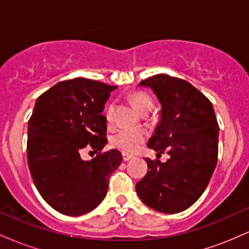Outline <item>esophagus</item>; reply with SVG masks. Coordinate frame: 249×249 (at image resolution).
Instances as JSON below:
<instances>
[{"label": "esophagus", "instance_id": "34e87169", "mask_svg": "<svg viewBox=\"0 0 249 249\" xmlns=\"http://www.w3.org/2000/svg\"><path fill=\"white\" fill-rule=\"evenodd\" d=\"M133 157L132 156H130V154H126V153H124L123 154V160L124 161H128V160H131V159H132Z\"/></svg>", "mask_w": 249, "mask_h": 249}]
</instances>
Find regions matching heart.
Wrapping results in <instances>:
<instances>
[{
    "mask_svg": "<svg viewBox=\"0 0 249 249\" xmlns=\"http://www.w3.org/2000/svg\"><path fill=\"white\" fill-rule=\"evenodd\" d=\"M130 101L133 107L138 111L142 108L152 105V99L151 97L144 92H134L130 96ZM107 121H111L113 116V105H108L105 112ZM145 139V133L141 130H134V128H122L116 134H113L111 138V145L113 147L118 148L123 152H134L141 147Z\"/></svg>",
    "mask_w": 249,
    "mask_h": 249,
    "instance_id": "1",
    "label": "heart"
}]
</instances>
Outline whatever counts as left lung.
I'll return each instance as SVG.
<instances>
[{
	"mask_svg": "<svg viewBox=\"0 0 249 249\" xmlns=\"http://www.w3.org/2000/svg\"><path fill=\"white\" fill-rule=\"evenodd\" d=\"M161 105L160 122L147 146L165 150L167 161L146 158L147 173L136 191L145 205L174 214L192 206L206 190L218 161L219 125L212 103L184 79L164 73L139 83Z\"/></svg>",
	"mask_w": 249,
	"mask_h": 249,
	"instance_id": "8db88e82",
	"label": "left lung"
}]
</instances>
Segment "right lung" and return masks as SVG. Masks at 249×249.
I'll use <instances>...</instances> for the list:
<instances>
[{
  "mask_svg": "<svg viewBox=\"0 0 249 249\" xmlns=\"http://www.w3.org/2000/svg\"><path fill=\"white\" fill-rule=\"evenodd\" d=\"M115 89L73 78L57 83L37 98L28 122V165L37 191L57 212L82 215L107 196L108 178L123 160L117 150L101 153L107 142L102 112ZM88 144L100 151L90 162L79 154Z\"/></svg>",
  "mask_w": 249,
  "mask_h": 249,
  "instance_id": "add662e5",
  "label": "right lung"
}]
</instances>
